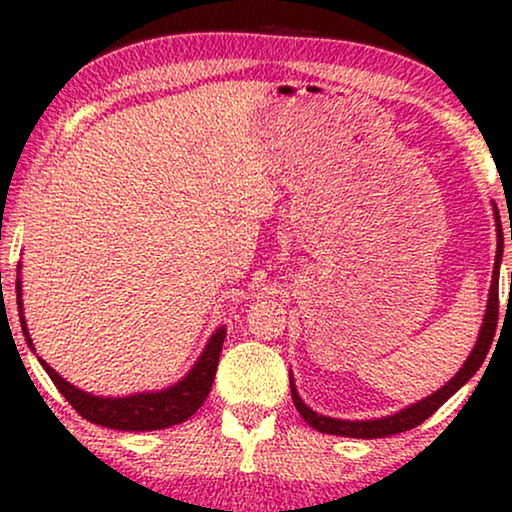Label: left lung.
<instances>
[{
    "label": "left lung",
    "instance_id": "left-lung-1",
    "mask_svg": "<svg viewBox=\"0 0 512 512\" xmlns=\"http://www.w3.org/2000/svg\"><path fill=\"white\" fill-rule=\"evenodd\" d=\"M494 219H496V258H494V275H492V289H489V300H487V312L485 319H482L480 326V335L478 342H475L471 356H468L464 366L459 368V373L452 377L450 382L445 384L443 389H438L436 394L422 398V401L412 403L410 408H405L396 415L389 417H380V419H366V422H349V419H333V417H324L317 415L312 408H307L303 403V398L298 396L296 384L291 380V398L296 403V410L300 412V417L305 419L312 429H317L321 433H331V436H347V438H387L394 436V433L401 431H410L415 429L429 419L433 412H436L440 405H443L447 398H450L454 391H459L464 384L471 380V377L478 373L482 361L492 347L494 333H496V321H499V270H501V256H503V233H501V216L494 209Z\"/></svg>",
    "mask_w": 512,
    "mask_h": 512
}]
</instances>
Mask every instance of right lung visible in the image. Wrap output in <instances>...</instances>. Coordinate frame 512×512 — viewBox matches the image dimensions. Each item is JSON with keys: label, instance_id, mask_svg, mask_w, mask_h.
I'll use <instances>...</instances> for the list:
<instances>
[{"label": "right lung", "instance_id": "right-lung-1", "mask_svg": "<svg viewBox=\"0 0 512 512\" xmlns=\"http://www.w3.org/2000/svg\"><path fill=\"white\" fill-rule=\"evenodd\" d=\"M20 272V268H18ZM16 293H18V310H20V326H23V335L27 345H32L30 333H27V324L23 317V300H20V275L16 279ZM223 338H226V328H216V333L209 338L205 352L195 366L191 368L184 380H179L172 387L163 391H142V394H132L123 398H104L93 396L88 391H81L74 384H69L65 377H60L55 370L48 366L44 359L41 366L51 377L60 394L67 398L69 405L79 412L88 422L107 426V429L118 431H156L167 429V426L186 422L188 417L195 415V410L205 403V398L212 391V382L216 375V366H219V356L223 347Z\"/></svg>", "mask_w": 512, "mask_h": 512}]
</instances>
